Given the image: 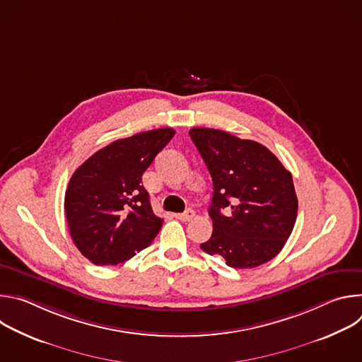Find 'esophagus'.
<instances>
[{
	"label": "esophagus",
	"mask_w": 362,
	"mask_h": 362,
	"mask_svg": "<svg viewBox=\"0 0 362 362\" xmlns=\"http://www.w3.org/2000/svg\"><path fill=\"white\" fill-rule=\"evenodd\" d=\"M193 218H194V212H193L192 209H187L186 212L176 215V219H179V221H182V222H189V221H192Z\"/></svg>",
	"instance_id": "1"
}]
</instances>
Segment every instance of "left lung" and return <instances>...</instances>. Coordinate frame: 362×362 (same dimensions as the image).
Masks as SVG:
<instances>
[{"label":"left lung","instance_id":"left-lung-1","mask_svg":"<svg viewBox=\"0 0 362 362\" xmlns=\"http://www.w3.org/2000/svg\"><path fill=\"white\" fill-rule=\"evenodd\" d=\"M214 180V232L200 245L226 265L256 268L282 250L298 214L292 175L264 144L208 127L189 132ZM228 207L223 216L221 209Z\"/></svg>","mask_w":362,"mask_h":362}]
</instances>
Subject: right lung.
Segmentation results:
<instances>
[{
	"instance_id": "add662e5",
	"label": "right lung",
	"mask_w": 362,
	"mask_h": 362,
	"mask_svg": "<svg viewBox=\"0 0 362 362\" xmlns=\"http://www.w3.org/2000/svg\"><path fill=\"white\" fill-rule=\"evenodd\" d=\"M170 127L100 148L71 176L64 211L71 239L94 265H117L147 247L163 219L153 214L141 176L172 140Z\"/></svg>"
}]
</instances>
